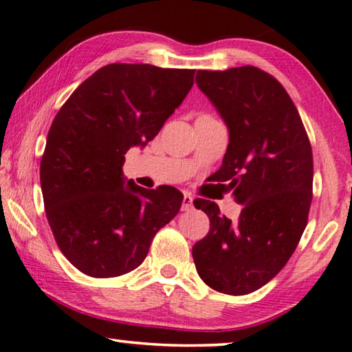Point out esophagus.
Wrapping results in <instances>:
<instances>
[{
    "label": "esophagus",
    "mask_w": 352,
    "mask_h": 352,
    "mask_svg": "<svg viewBox=\"0 0 352 352\" xmlns=\"http://www.w3.org/2000/svg\"><path fill=\"white\" fill-rule=\"evenodd\" d=\"M191 208H192V196L190 192H185V196H183L182 210L183 212H186V210H191Z\"/></svg>",
    "instance_id": "34e87169"
}]
</instances>
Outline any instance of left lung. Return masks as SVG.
I'll return each mask as SVG.
<instances>
[{
  "mask_svg": "<svg viewBox=\"0 0 352 352\" xmlns=\"http://www.w3.org/2000/svg\"><path fill=\"white\" fill-rule=\"evenodd\" d=\"M196 83L229 128L223 164L213 174L242 204L237 221L212 201L196 199L210 230L192 246L202 281L245 296L274 278L296 251L313 199V153L285 87L254 66L197 71Z\"/></svg>",
  "mask_w": 352,
  "mask_h": 352,
  "instance_id": "1",
  "label": "left lung"
}]
</instances>
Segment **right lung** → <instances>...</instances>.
<instances>
[{"instance_id": "add662e5", "label": "right lung", "mask_w": 352, "mask_h": 352, "mask_svg": "<svg viewBox=\"0 0 352 352\" xmlns=\"http://www.w3.org/2000/svg\"><path fill=\"white\" fill-rule=\"evenodd\" d=\"M194 69L112 63L77 87L54 118L41 160L47 221L66 259L88 276L142 264L183 194L123 185L124 155L155 139L191 90Z\"/></svg>"}]
</instances>
